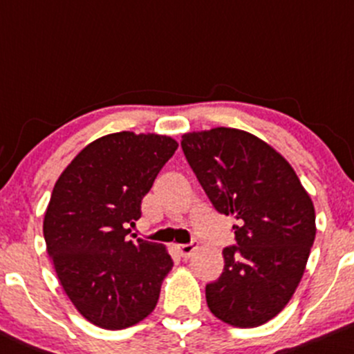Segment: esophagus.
<instances>
[{"mask_svg": "<svg viewBox=\"0 0 354 354\" xmlns=\"http://www.w3.org/2000/svg\"><path fill=\"white\" fill-rule=\"evenodd\" d=\"M176 248H177L178 254H180L184 259H189V257L194 254V251L197 249V242L192 241V242H189V244H177Z\"/></svg>", "mask_w": 354, "mask_h": 354, "instance_id": "34e87169", "label": "esophagus"}]
</instances>
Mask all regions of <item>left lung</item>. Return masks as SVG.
Here are the masks:
<instances>
[{"mask_svg":"<svg viewBox=\"0 0 354 354\" xmlns=\"http://www.w3.org/2000/svg\"><path fill=\"white\" fill-rule=\"evenodd\" d=\"M182 150L217 212L234 216L236 245L224 271L205 286L214 316L256 328L279 315L303 277L316 237L311 197L288 160L237 129L182 135Z\"/></svg>","mask_w":354,"mask_h":354,"instance_id":"8db88e82","label":"left lung"}]
</instances>
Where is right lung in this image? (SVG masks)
I'll list each match as a JSON object with an SVG mask.
<instances>
[{
    "label": "right lung",
    "instance_id": "1",
    "mask_svg": "<svg viewBox=\"0 0 354 354\" xmlns=\"http://www.w3.org/2000/svg\"><path fill=\"white\" fill-rule=\"evenodd\" d=\"M177 147L165 135H105L55 184L43 221L46 251L66 296L95 326L124 329L156 309L174 261L162 244L127 236Z\"/></svg>",
    "mask_w": 354,
    "mask_h": 354
}]
</instances>
